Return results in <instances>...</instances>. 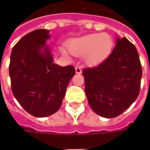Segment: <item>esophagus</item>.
<instances>
[{
	"label": "esophagus",
	"instance_id": "1",
	"mask_svg": "<svg viewBox=\"0 0 150 150\" xmlns=\"http://www.w3.org/2000/svg\"><path fill=\"white\" fill-rule=\"evenodd\" d=\"M75 72H76V73H78V74H81V73H82V67H75Z\"/></svg>",
	"mask_w": 150,
	"mask_h": 150
}]
</instances>
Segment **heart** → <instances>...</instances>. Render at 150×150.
I'll return each mask as SVG.
<instances>
[{
    "mask_svg": "<svg viewBox=\"0 0 150 150\" xmlns=\"http://www.w3.org/2000/svg\"><path fill=\"white\" fill-rule=\"evenodd\" d=\"M113 46L111 36L107 33H93L72 40L68 49L75 56H83L87 63L95 65L110 55Z\"/></svg>",
    "mask_w": 150,
    "mask_h": 150,
    "instance_id": "heart-1",
    "label": "heart"
}]
</instances>
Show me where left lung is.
Masks as SVG:
<instances>
[{
  "label": "left lung",
  "mask_w": 150,
  "mask_h": 150,
  "mask_svg": "<svg viewBox=\"0 0 150 150\" xmlns=\"http://www.w3.org/2000/svg\"><path fill=\"white\" fill-rule=\"evenodd\" d=\"M109 57L83 71L88 103L101 117L115 118L137 99L142 78L138 51L126 38H117Z\"/></svg>",
  "instance_id": "1"
}]
</instances>
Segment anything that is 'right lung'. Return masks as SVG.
I'll return each instance as SVG.
<instances>
[{
    "label": "right lung",
    "mask_w": 150,
    "mask_h": 150,
    "mask_svg": "<svg viewBox=\"0 0 150 150\" xmlns=\"http://www.w3.org/2000/svg\"><path fill=\"white\" fill-rule=\"evenodd\" d=\"M49 30L38 29L24 36L11 51L9 74L16 99L26 112L38 118L60 108L67 87L75 75L74 67H61L47 41Z\"/></svg>",
    "instance_id": "obj_1"
}]
</instances>
